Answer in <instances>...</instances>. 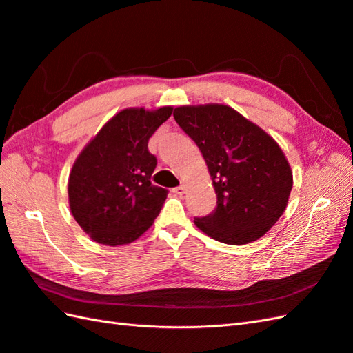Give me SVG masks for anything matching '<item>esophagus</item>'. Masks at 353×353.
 <instances>
[{"label":"esophagus","instance_id":"esophagus-1","mask_svg":"<svg viewBox=\"0 0 353 353\" xmlns=\"http://www.w3.org/2000/svg\"><path fill=\"white\" fill-rule=\"evenodd\" d=\"M172 193H175L176 196H183V194H185V187H184V185L175 187V188L172 190Z\"/></svg>","mask_w":353,"mask_h":353}]
</instances>
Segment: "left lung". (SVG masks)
<instances>
[{"instance_id": "8db88e82", "label": "left lung", "mask_w": 353, "mask_h": 353, "mask_svg": "<svg viewBox=\"0 0 353 353\" xmlns=\"http://www.w3.org/2000/svg\"><path fill=\"white\" fill-rule=\"evenodd\" d=\"M176 123L206 160L216 208L194 218L209 237L227 244L261 239L285 210L293 175L272 138L223 104L183 105Z\"/></svg>"}]
</instances>
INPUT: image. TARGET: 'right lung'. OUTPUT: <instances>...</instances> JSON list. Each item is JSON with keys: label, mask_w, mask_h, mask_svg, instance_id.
<instances>
[{"label": "right lung", "mask_w": 353, "mask_h": 353, "mask_svg": "<svg viewBox=\"0 0 353 353\" xmlns=\"http://www.w3.org/2000/svg\"><path fill=\"white\" fill-rule=\"evenodd\" d=\"M172 110H122L78 156L69 176V205L74 221L94 241L131 243L162 210L168 190L150 181L157 159L148 152V140Z\"/></svg>", "instance_id": "right-lung-1"}]
</instances>
